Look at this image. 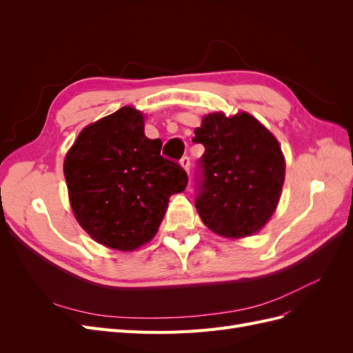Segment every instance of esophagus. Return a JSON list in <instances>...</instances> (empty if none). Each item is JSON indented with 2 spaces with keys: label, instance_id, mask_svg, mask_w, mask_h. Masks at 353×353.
Listing matches in <instances>:
<instances>
[{
  "label": "esophagus",
  "instance_id": "34e87169",
  "mask_svg": "<svg viewBox=\"0 0 353 353\" xmlns=\"http://www.w3.org/2000/svg\"><path fill=\"white\" fill-rule=\"evenodd\" d=\"M179 163H181V166H183L187 170V172H190V157L188 156H184L183 159H181Z\"/></svg>",
  "mask_w": 353,
  "mask_h": 353
}]
</instances>
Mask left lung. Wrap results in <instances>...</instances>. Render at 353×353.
Wrapping results in <instances>:
<instances>
[{
  "instance_id": "obj_1",
  "label": "left lung",
  "mask_w": 353,
  "mask_h": 353,
  "mask_svg": "<svg viewBox=\"0 0 353 353\" xmlns=\"http://www.w3.org/2000/svg\"><path fill=\"white\" fill-rule=\"evenodd\" d=\"M205 145L197 163L196 209L222 237L258 232L276 208L284 183V156L275 137L249 113H212L196 128Z\"/></svg>"
}]
</instances>
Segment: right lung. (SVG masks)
Listing matches in <instances>:
<instances>
[{"mask_svg": "<svg viewBox=\"0 0 353 353\" xmlns=\"http://www.w3.org/2000/svg\"><path fill=\"white\" fill-rule=\"evenodd\" d=\"M144 135V119L122 108L88 125L65 159L70 205L81 227L108 248L134 250L159 230L169 197L184 191L187 172Z\"/></svg>", "mask_w": 353, "mask_h": 353, "instance_id": "right-lung-1", "label": "right lung"}]
</instances>
